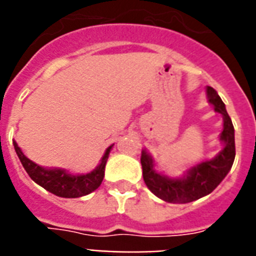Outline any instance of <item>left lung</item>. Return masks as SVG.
I'll return each mask as SVG.
<instances>
[{"label": "left lung", "instance_id": "1", "mask_svg": "<svg viewBox=\"0 0 256 256\" xmlns=\"http://www.w3.org/2000/svg\"><path fill=\"white\" fill-rule=\"evenodd\" d=\"M208 102L214 104L215 110L223 116V132L220 140L224 148L214 160H206L196 164L188 170L184 178L170 179L158 174L154 170L152 156L148 152H142L140 164L144 171V180L148 190L158 198L168 203H188L202 198L215 190V187L222 182L235 160V138L234 126L230 116L227 114L226 108L220 96L212 88H207Z\"/></svg>", "mask_w": 256, "mask_h": 256}]
</instances>
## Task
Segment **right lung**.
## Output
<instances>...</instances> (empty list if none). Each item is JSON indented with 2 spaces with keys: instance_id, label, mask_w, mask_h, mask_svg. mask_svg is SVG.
<instances>
[{
  "instance_id": "add662e5",
  "label": "right lung",
  "mask_w": 256,
  "mask_h": 256,
  "mask_svg": "<svg viewBox=\"0 0 256 256\" xmlns=\"http://www.w3.org/2000/svg\"><path fill=\"white\" fill-rule=\"evenodd\" d=\"M13 144L22 166L29 174L30 178L36 183H38L40 186L44 187L45 190L50 191L52 194L57 195V196H62V198H80V196L88 195L92 191L96 190L104 180V166L108 162V152L112 148L110 146L106 150L100 166L96 170L85 175H72L61 168L48 170V168L38 166L24 156V152H21V148H18L16 142H13Z\"/></svg>"
}]
</instances>
